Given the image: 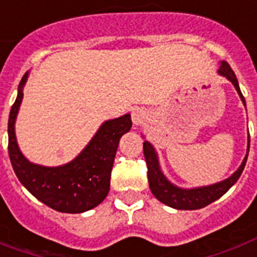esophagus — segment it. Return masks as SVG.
<instances>
[{"mask_svg": "<svg viewBox=\"0 0 257 257\" xmlns=\"http://www.w3.org/2000/svg\"><path fill=\"white\" fill-rule=\"evenodd\" d=\"M146 118H147V112H146L145 108H134L132 110V122H134V125L143 123Z\"/></svg>", "mask_w": 257, "mask_h": 257, "instance_id": "esophagus-1", "label": "esophagus"}]
</instances>
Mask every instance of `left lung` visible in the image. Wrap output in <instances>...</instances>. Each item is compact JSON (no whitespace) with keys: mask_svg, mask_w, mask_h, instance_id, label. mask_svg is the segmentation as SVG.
<instances>
[{"mask_svg":"<svg viewBox=\"0 0 257 257\" xmlns=\"http://www.w3.org/2000/svg\"><path fill=\"white\" fill-rule=\"evenodd\" d=\"M217 73L223 75V77H226L234 85V88L237 89L241 100L245 104V99H243L241 89H239L237 77H235V74L231 70V67L228 66V63L221 62ZM143 153H145L146 164H147V178H149L150 190L158 201H161L162 204L168 205L171 208H175V209H201V208H204L206 205L212 204L216 199L220 198L221 195L226 194L228 190L231 189V186H234L235 182L239 179L243 168H245V164H246V160H248L249 136L246 156L243 158L242 164L239 165V168L232 173L230 178H227L226 180H221L219 183L204 186V187H195V189H180V187L172 184L165 178V175L162 173L161 167H160L157 151L154 150L153 145L149 143L147 140H145V143H143Z\"/></svg>","mask_w":257,"mask_h":257,"instance_id":"obj_1","label":"left lung"}]
</instances>
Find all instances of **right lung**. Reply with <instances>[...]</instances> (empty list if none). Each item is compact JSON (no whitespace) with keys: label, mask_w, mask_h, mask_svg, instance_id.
Segmentation results:
<instances>
[{"label":"right lung","mask_w":257,"mask_h":257,"mask_svg":"<svg viewBox=\"0 0 257 257\" xmlns=\"http://www.w3.org/2000/svg\"><path fill=\"white\" fill-rule=\"evenodd\" d=\"M27 77L29 71L20 81L8 121L9 158L16 176L37 199L58 212L82 213L95 208L108 194L119 139L132 126L131 114L101 123L88 146L68 164L60 167L33 164L22 154L15 135V121Z\"/></svg>","instance_id":"1"}]
</instances>
